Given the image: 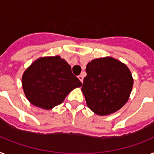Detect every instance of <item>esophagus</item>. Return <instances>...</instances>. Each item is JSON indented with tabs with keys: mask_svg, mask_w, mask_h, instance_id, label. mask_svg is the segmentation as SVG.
Returning <instances> with one entry per match:
<instances>
[{
	"mask_svg": "<svg viewBox=\"0 0 154 154\" xmlns=\"http://www.w3.org/2000/svg\"><path fill=\"white\" fill-rule=\"evenodd\" d=\"M78 78H79V79L81 81V82L82 83V82H83V75H79L78 76Z\"/></svg>",
	"mask_w": 154,
	"mask_h": 154,
	"instance_id": "obj_1",
	"label": "esophagus"
}]
</instances>
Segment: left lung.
<instances>
[{
	"instance_id": "1",
	"label": "left lung",
	"mask_w": 154,
	"mask_h": 154,
	"mask_svg": "<svg viewBox=\"0 0 154 154\" xmlns=\"http://www.w3.org/2000/svg\"><path fill=\"white\" fill-rule=\"evenodd\" d=\"M82 91L94 113H113L128 101L133 86L130 70L117 60L105 57L87 63Z\"/></svg>"
}]
</instances>
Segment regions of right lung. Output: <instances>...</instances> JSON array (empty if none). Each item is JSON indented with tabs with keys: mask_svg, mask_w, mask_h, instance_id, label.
<instances>
[{
	"mask_svg": "<svg viewBox=\"0 0 154 154\" xmlns=\"http://www.w3.org/2000/svg\"><path fill=\"white\" fill-rule=\"evenodd\" d=\"M22 85L32 105L51 109L60 105L73 89L82 86L71 66L59 56L34 62L23 75Z\"/></svg>",
	"mask_w": 154,
	"mask_h": 154,
	"instance_id": "obj_1",
	"label": "right lung"
}]
</instances>
